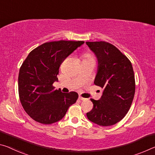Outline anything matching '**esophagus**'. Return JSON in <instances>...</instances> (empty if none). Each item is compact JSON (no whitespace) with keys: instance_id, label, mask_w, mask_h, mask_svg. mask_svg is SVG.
Wrapping results in <instances>:
<instances>
[{"instance_id":"34e87169","label":"esophagus","mask_w":155,"mask_h":155,"mask_svg":"<svg viewBox=\"0 0 155 155\" xmlns=\"http://www.w3.org/2000/svg\"><path fill=\"white\" fill-rule=\"evenodd\" d=\"M78 99H79L80 100H81V101H85V100H86V99H85V98H83V97H81V96H79V97H78Z\"/></svg>"}]
</instances>
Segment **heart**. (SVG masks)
<instances>
[{"mask_svg":"<svg viewBox=\"0 0 155 155\" xmlns=\"http://www.w3.org/2000/svg\"><path fill=\"white\" fill-rule=\"evenodd\" d=\"M83 60H94L93 59L92 56L90 54V53H85L83 55Z\"/></svg>","mask_w":155,"mask_h":155,"instance_id":"obj_1","label":"heart"}]
</instances>
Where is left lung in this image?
Masks as SVG:
<instances>
[{
	"mask_svg": "<svg viewBox=\"0 0 155 155\" xmlns=\"http://www.w3.org/2000/svg\"><path fill=\"white\" fill-rule=\"evenodd\" d=\"M86 44L98 60L94 83L104 89L99 100L90 99L94 106L87 117L99 126H112L124 119L134 99L135 79L132 63L111 43L95 41Z\"/></svg>",
	"mask_w": 155,
	"mask_h": 155,
	"instance_id": "left-lung-1",
	"label": "left lung"
}]
</instances>
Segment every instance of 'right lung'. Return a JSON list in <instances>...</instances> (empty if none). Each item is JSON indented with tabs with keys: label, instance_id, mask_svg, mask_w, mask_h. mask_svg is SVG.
Masks as SVG:
<instances>
[{
	"label": "right lung",
	"instance_id": "add662e5",
	"mask_svg": "<svg viewBox=\"0 0 155 155\" xmlns=\"http://www.w3.org/2000/svg\"><path fill=\"white\" fill-rule=\"evenodd\" d=\"M84 41H59L45 43L34 49L22 64L18 74L19 98L25 111L43 124L62 119L69 107L75 104L77 92L54 90V82L63 61Z\"/></svg>",
	"mask_w": 155,
	"mask_h": 155
}]
</instances>
